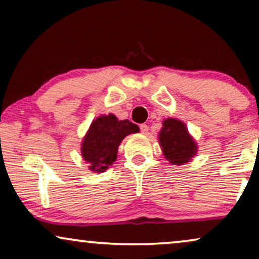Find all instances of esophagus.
I'll return each instance as SVG.
<instances>
[{"mask_svg":"<svg viewBox=\"0 0 259 259\" xmlns=\"http://www.w3.org/2000/svg\"><path fill=\"white\" fill-rule=\"evenodd\" d=\"M140 132L143 134L148 133V126L146 125V123H143V125H140Z\"/></svg>","mask_w":259,"mask_h":259,"instance_id":"obj_1","label":"esophagus"}]
</instances>
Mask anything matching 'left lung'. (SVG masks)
Masks as SVG:
<instances>
[{"label": "left lung", "instance_id": "obj_1", "mask_svg": "<svg viewBox=\"0 0 259 259\" xmlns=\"http://www.w3.org/2000/svg\"><path fill=\"white\" fill-rule=\"evenodd\" d=\"M158 141L166 160L172 165H185L196 157L198 146L185 122L179 119L167 118L162 121Z\"/></svg>", "mask_w": 259, "mask_h": 259}]
</instances>
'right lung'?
I'll use <instances>...</instances> for the list:
<instances>
[{
  "instance_id": "obj_1",
  "label": "right lung",
  "mask_w": 259,
  "mask_h": 259,
  "mask_svg": "<svg viewBox=\"0 0 259 259\" xmlns=\"http://www.w3.org/2000/svg\"><path fill=\"white\" fill-rule=\"evenodd\" d=\"M139 127L130 120H118L112 113L100 115L92 121L81 143V155L92 172H105L118 157L121 141Z\"/></svg>"
}]
</instances>
